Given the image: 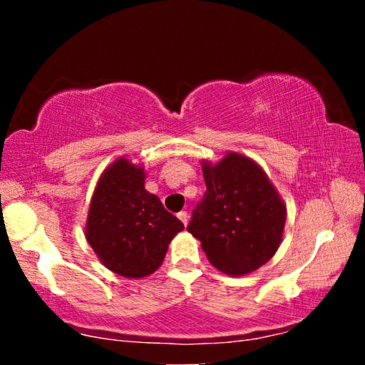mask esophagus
Returning <instances> with one entry per match:
<instances>
[{
    "label": "esophagus",
    "mask_w": 365,
    "mask_h": 365,
    "mask_svg": "<svg viewBox=\"0 0 365 365\" xmlns=\"http://www.w3.org/2000/svg\"><path fill=\"white\" fill-rule=\"evenodd\" d=\"M178 217H179V221H181V222L184 224V226H186L187 221H189V214H187L186 211H181V212L178 214Z\"/></svg>",
    "instance_id": "1"
}]
</instances>
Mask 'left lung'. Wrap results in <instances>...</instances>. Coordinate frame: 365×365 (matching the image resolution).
Instances as JSON below:
<instances>
[{
	"mask_svg": "<svg viewBox=\"0 0 365 365\" xmlns=\"http://www.w3.org/2000/svg\"><path fill=\"white\" fill-rule=\"evenodd\" d=\"M206 192L192 211L187 231L201 241L209 262L229 276L261 267L276 254L286 206L266 173L241 154L202 166Z\"/></svg>",
	"mask_w": 365,
	"mask_h": 365,
	"instance_id": "1",
	"label": "left lung"
}]
</instances>
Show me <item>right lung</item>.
Listing matches in <instances>:
<instances>
[{
    "mask_svg": "<svg viewBox=\"0 0 365 365\" xmlns=\"http://www.w3.org/2000/svg\"><path fill=\"white\" fill-rule=\"evenodd\" d=\"M184 226L144 189L143 168L118 159L99 179L88 212L86 239L108 269L144 277L161 266Z\"/></svg>",
    "mask_w": 365,
    "mask_h": 365,
    "instance_id": "add662e5",
    "label": "right lung"
}]
</instances>
